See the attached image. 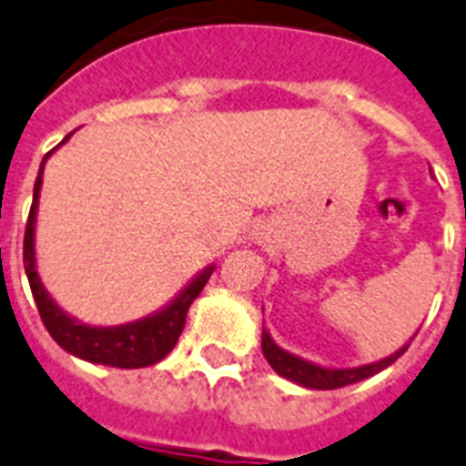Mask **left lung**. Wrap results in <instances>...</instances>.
Returning a JSON list of instances; mask_svg holds the SVG:
<instances>
[{
  "instance_id": "1",
  "label": "left lung",
  "mask_w": 466,
  "mask_h": 466,
  "mask_svg": "<svg viewBox=\"0 0 466 466\" xmlns=\"http://www.w3.org/2000/svg\"><path fill=\"white\" fill-rule=\"evenodd\" d=\"M260 347H263V357L268 359V364L272 366V370L278 376L287 378V380H292V383L301 385V388H309V390H338V388H344V385L359 383V380L376 376L383 369L395 364L397 359L407 351L410 342L402 344L395 354L380 359V361H373V364L364 366H351V369H332V366L313 364L309 359L297 357L292 351L282 350L279 344H275V339L270 338L268 330H263Z\"/></svg>"
}]
</instances>
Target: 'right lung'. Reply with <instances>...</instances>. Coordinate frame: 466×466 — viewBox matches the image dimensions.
Returning a JSON list of instances; mask_svg holds the SVG:
<instances>
[{
	"label": "right lung",
	"instance_id": "obj_1",
	"mask_svg": "<svg viewBox=\"0 0 466 466\" xmlns=\"http://www.w3.org/2000/svg\"><path fill=\"white\" fill-rule=\"evenodd\" d=\"M71 136L74 134L66 136L59 146L69 141ZM55 150H49L43 157V162H40V172H37L35 188H33V206H30L28 222H25L24 239L25 275H28L30 292H33V299H35L40 319H43L52 339L64 351H69V354L83 359V361L115 366V369H143V366L157 364L174 350V344H177L181 330H184V323H187L188 306L194 304L200 289L210 279L215 263L203 268L172 301H167L162 309H157V311L146 316V319L131 320V323L124 325H88L69 316L45 289L43 279L37 275L35 260L37 203H40L45 165H47L49 155L55 153Z\"/></svg>",
	"mask_w": 466,
	"mask_h": 466
}]
</instances>
